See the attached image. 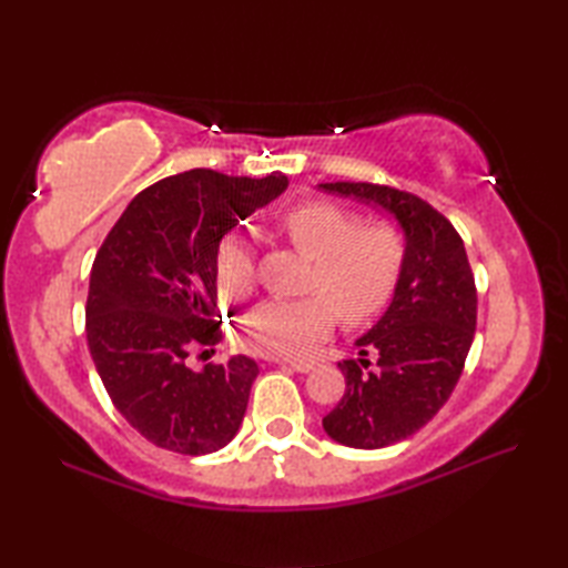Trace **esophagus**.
I'll use <instances>...</instances> for the list:
<instances>
[{
  "label": "esophagus",
  "mask_w": 568,
  "mask_h": 568,
  "mask_svg": "<svg viewBox=\"0 0 568 568\" xmlns=\"http://www.w3.org/2000/svg\"><path fill=\"white\" fill-rule=\"evenodd\" d=\"M283 364H285V366H291V368H293V371H297V373H310L312 368L317 366L315 361H307V358H305V361H283Z\"/></svg>",
  "instance_id": "1"
}]
</instances>
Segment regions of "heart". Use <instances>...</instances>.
<instances>
[{
  "instance_id": "heart-1",
  "label": "heart",
  "mask_w": 568,
  "mask_h": 568,
  "mask_svg": "<svg viewBox=\"0 0 568 568\" xmlns=\"http://www.w3.org/2000/svg\"><path fill=\"white\" fill-rule=\"evenodd\" d=\"M281 232L315 261L307 281L312 295L273 297L241 320L244 348L263 356H303L329 334L336 315L366 324L390 305L407 263L405 232L393 222H366L364 214L329 200H310L287 210ZM214 277L229 300L251 295L256 263L244 239L229 234L214 251Z\"/></svg>"
}]
</instances>
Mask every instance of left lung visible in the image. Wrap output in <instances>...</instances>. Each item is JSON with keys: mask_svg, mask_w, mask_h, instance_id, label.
Here are the masks:
<instances>
[{"mask_svg": "<svg viewBox=\"0 0 568 568\" xmlns=\"http://www.w3.org/2000/svg\"><path fill=\"white\" fill-rule=\"evenodd\" d=\"M322 190L388 210L407 239L403 281L388 312L339 364L346 390L322 419L334 442L383 449L413 437L449 400L476 332V281L464 241L429 202L390 185L322 183ZM377 368L367 371V354Z\"/></svg>", "mask_w": 568, "mask_h": 568, "instance_id": "obj_1", "label": "left lung"}]
</instances>
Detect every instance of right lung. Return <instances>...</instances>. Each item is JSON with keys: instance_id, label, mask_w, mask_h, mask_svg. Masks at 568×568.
<instances>
[{"instance_id": "add662e5", "label": "right lung", "mask_w": 568, "mask_h": 568, "mask_svg": "<svg viewBox=\"0 0 568 568\" xmlns=\"http://www.w3.org/2000/svg\"><path fill=\"white\" fill-rule=\"evenodd\" d=\"M287 187L195 168L141 190L94 256L84 334L114 407L161 449L202 456L234 439L256 361L187 368L190 348L222 342L214 251Z\"/></svg>"}]
</instances>
